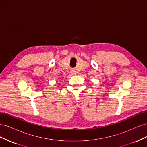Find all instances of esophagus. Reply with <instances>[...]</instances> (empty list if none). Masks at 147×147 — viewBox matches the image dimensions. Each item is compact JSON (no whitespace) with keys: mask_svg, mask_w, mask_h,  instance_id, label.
<instances>
[{"mask_svg":"<svg viewBox=\"0 0 147 147\" xmlns=\"http://www.w3.org/2000/svg\"><path fill=\"white\" fill-rule=\"evenodd\" d=\"M71 74H73V75H75V74H76V71L72 70V71H71Z\"/></svg>","mask_w":147,"mask_h":147,"instance_id":"esophagus-1","label":"esophagus"}]
</instances>
